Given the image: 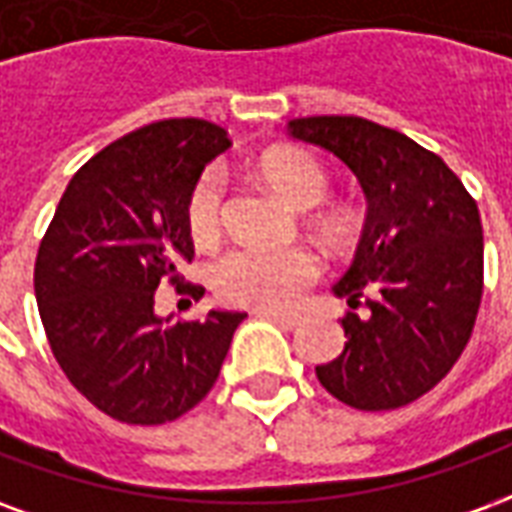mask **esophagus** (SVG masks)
Wrapping results in <instances>:
<instances>
[{
    "instance_id": "esophagus-1",
    "label": "esophagus",
    "mask_w": 512,
    "mask_h": 512,
    "mask_svg": "<svg viewBox=\"0 0 512 512\" xmlns=\"http://www.w3.org/2000/svg\"><path fill=\"white\" fill-rule=\"evenodd\" d=\"M257 315L260 318H268V321L279 323L282 329H296L301 323V318L296 315V312H274V310H257Z\"/></svg>"
}]
</instances>
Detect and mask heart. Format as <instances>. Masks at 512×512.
Instances as JSON below:
<instances>
[{"instance_id":"b5f03b06","label":"heart","mask_w":512,"mask_h":512,"mask_svg":"<svg viewBox=\"0 0 512 512\" xmlns=\"http://www.w3.org/2000/svg\"><path fill=\"white\" fill-rule=\"evenodd\" d=\"M260 172L279 197L299 211H310L329 194V175L318 158L299 147H279L260 158ZM186 224L197 244H213L224 227V178L219 169H205L186 200ZM337 233L340 224L329 222ZM321 274L310 249H257L235 246L211 266L213 293L233 307L285 310Z\"/></svg>"}]
</instances>
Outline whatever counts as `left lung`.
I'll return each instance as SVG.
<instances>
[{
  "mask_svg": "<svg viewBox=\"0 0 512 512\" xmlns=\"http://www.w3.org/2000/svg\"><path fill=\"white\" fill-rule=\"evenodd\" d=\"M288 134L334 153L367 197L354 263L332 288L351 307L348 340L315 376L359 411L408 406L450 373L472 337L483 299L477 202L436 153L365 117H299Z\"/></svg>",
  "mask_w": 512,
  "mask_h": 512,
  "instance_id": "obj_1",
  "label": "left lung"
}]
</instances>
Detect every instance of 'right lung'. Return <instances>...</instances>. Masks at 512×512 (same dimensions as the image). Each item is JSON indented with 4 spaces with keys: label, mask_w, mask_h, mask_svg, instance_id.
I'll use <instances>...</instances> for the list:
<instances>
[{
    "label": "right lung",
    "mask_w": 512,
    "mask_h": 512,
    "mask_svg": "<svg viewBox=\"0 0 512 512\" xmlns=\"http://www.w3.org/2000/svg\"><path fill=\"white\" fill-rule=\"evenodd\" d=\"M227 131L197 117L158 120L95 153L68 183L35 260V299L51 354L95 408L128 425H164L211 392L244 312L202 321L156 315L194 257L186 200Z\"/></svg>",
    "instance_id": "right-lung-1"
}]
</instances>
